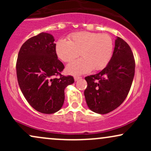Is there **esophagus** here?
Wrapping results in <instances>:
<instances>
[{
	"mask_svg": "<svg viewBox=\"0 0 151 151\" xmlns=\"http://www.w3.org/2000/svg\"><path fill=\"white\" fill-rule=\"evenodd\" d=\"M81 78V77H77H77H74V81H78L79 79H80Z\"/></svg>",
	"mask_w": 151,
	"mask_h": 151,
	"instance_id": "34e87169",
	"label": "esophagus"
}]
</instances>
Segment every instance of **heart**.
Wrapping results in <instances>:
<instances>
[{
	"mask_svg": "<svg viewBox=\"0 0 151 151\" xmlns=\"http://www.w3.org/2000/svg\"><path fill=\"white\" fill-rule=\"evenodd\" d=\"M55 50L58 58L65 62H72L80 54L82 58L66 69L67 73L79 75L105 68L113 55L114 42L109 34L82 31L71 35L69 41L59 40Z\"/></svg>",
	"mask_w": 151,
	"mask_h": 151,
	"instance_id": "obj_1",
	"label": "heart"
}]
</instances>
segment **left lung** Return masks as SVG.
<instances>
[{"label": "left lung", "instance_id": "obj_1", "mask_svg": "<svg viewBox=\"0 0 151 151\" xmlns=\"http://www.w3.org/2000/svg\"><path fill=\"white\" fill-rule=\"evenodd\" d=\"M135 74V60L127 42L117 37L113 55L98 74L85 77L84 96L88 107L95 113L108 114L120 106L129 93Z\"/></svg>", "mask_w": 151, "mask_h": 151}]
</instances>
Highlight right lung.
Returning a JSON list of instances; mask_svg holds the SVG:
<instances>
[{"label": "right lung", "mask_w": 151, "mask_h": 151, "mask_svg": "<svg viewBox=\"0 0 151 151\" xmlns=\"http://www.w3.org/2000/svg\"><path fill=\"white\" fill-rule=\"evenodd\" d=\"M54 41L53 36L46 32L32 37L21 46L16 62L22 94L32 108L47 114L62 108L65 89L74 82L73 77L61 74L65 66L58 59Z\"/></svg>", "instance_id": "obj_1"}]
</instances>
